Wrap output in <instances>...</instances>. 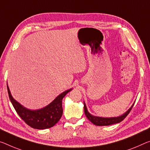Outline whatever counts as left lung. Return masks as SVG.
<instances>
[{
	"instance_id": "obj_1",
	"label": "left lung",
	"mask_w": 150,
	"mask_h": 150,
	"mask_svg": "<svg viewBox=\"0 0 150 150\" xmlns=\"http://www.w3.org/2000/svg\"><path fill=\"white\" fill-rule=\"evenodd\" d=\"M135 102L133 103V105L131 106V107L129 109L125 112H124L123 115H120L118 117H98L94 116V115H92L88 112V109H87L86 103L84 101V114L86 115L88 120L93 123L94 125L97 126H107V125H110L112 124L120 123L121 121L123 120L125 117L127 116V115L129 113L130 110L132 109L133 105H134Z\"/></svg>"
}]
</instances>
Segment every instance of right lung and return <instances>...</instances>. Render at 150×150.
Returning a JSON list of instances; mask_svg holds the SVG:
<instances>
[{
	"label": "right lung",
	"instance_id": "add662e5",
	"mask_svg": "<svg viewBox=\"0 0 150 150\" xmlns=\"http://www.w3.org/2000/svg\"><path fill=\"white\" fill-rule=\"evenodd\" d=\"M72 89H68L59 94L52 102L45 107L33 110L23 107L13 97L7 84L9 98L17 114L27 125L37 129H45L52 127L59 121L63 113L62 99Z\"/></svg>",
	"mask_w": 150,
	"mask_h": 150
}]
</instances>
